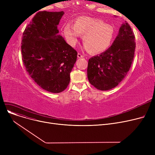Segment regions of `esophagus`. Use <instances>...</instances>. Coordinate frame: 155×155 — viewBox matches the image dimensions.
<instances>
[{
  "label": "esophagus",
  "instance_id": "esophagus-1",
  "mask_svg": "<svg viewBox=\"0 0 155 155\" xmlns=\"http://www.w3.org/2000/svg\"><path fill=\"white\" fill-rule=\"evenodd\" d=\"M77 57H78V58H84V56L82 54H80V53H78L77 54Z\"/></svg>",
  "mask_w": 155,
  "mask_h": 155
}]
</instances>
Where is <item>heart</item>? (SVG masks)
Instances as JSON below:
<instances>
[{"mask_svg": "<svg viewBox=\"0 0 155 155\" xmlns=\"http://www.w3.org/2000/svg\"><path fill=\"white\" fill-rule=\"evenodd\" d=\"M63 32L71 46H75L77 43L79 35H83V43L88 51L92 54H99L107 50L115 36L112 26L104 24L99 19L87 16L76 19L74 26L70 23L66 24Z\"/></svg>", "mask_w": 155, "mask_h": 155, "instance_id": "b5f03b06", "label": "heart"}]
</instances>
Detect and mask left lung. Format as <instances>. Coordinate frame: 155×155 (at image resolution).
I'll use <instances>...</instances> for the list:
<instances>
[{
    "mask_svg": "<svg viewBox=\"0 0 155 155\" xmlns=\"http://www.w3.org/2000/svg\"><path fill=\"white\" fill-rule=\"evenodd\" d=\"M134 40L131 28L127 22H124L110 47L89 59L87 77L91 85L100 91H109L118 85L131 68Z\"/></svg>",
    "mask_w": 155,
    "mask_h": 155,
    "instance_id": "8db88e82",
    "label": "left lung"
}]
</instances>
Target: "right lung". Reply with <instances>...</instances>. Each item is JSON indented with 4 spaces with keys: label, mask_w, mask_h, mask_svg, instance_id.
Returning a JSON list of instances; mask_svg holds the SVG:
<instances>
[{
    "label": "right lung",
    "mask_w": 155,
    "mask_h": 155,
    "mask_svg": "<svg viewBox=\"0 0 155 155\" xmlns=\"http://www.w3.org/2000/svg\"><path fill=\"white\" fill-rule=\"evenodd\" d=\"M63 11H40L24 30L21 52L26 71L44 90L60 93L70 83L77 52L58 35Z\"/></svg>",
    "instance_id": "right-lung-1"
}]
</instances>
